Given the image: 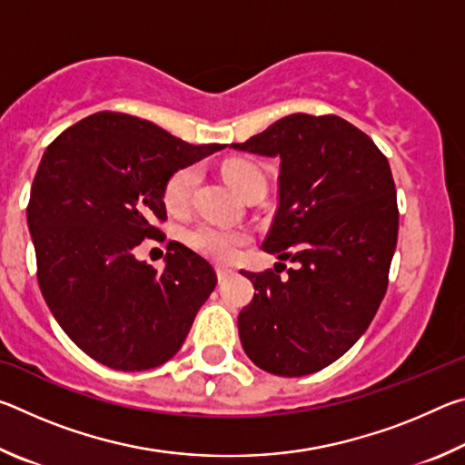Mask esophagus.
<instances>
[{
    "mask_svg": "<svg viewBox=\"0 0 465 465\" xmlns=\"http://www.w3.org/2000/svg\"><path fill=\"white\" fill-rule=\"evenodd\" d=\"M215 271H217V279L219 281H225L227 277H232V274H233V269H230V266H223V264L215 266Z\"/></svg>",
    "mask_w": 465,
    "mask_h": 465,
    "instance_id": "34e87169",
    "label": "esophagus"
}]
</instances>
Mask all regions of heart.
I'll return each instance as SVG.
<instances>
[{
  "mask_svg": "<svg viewBox=\"0 0 465 465\" xmlns=\"http://www.w3.org/2000/svg\"><path fill=\"white\" fill-rule=\"evenodd\" d=\"M223 176L233 186L235 193H240L243 199L254 193L266 191V178L262 170L248 160H230L223 163ZM199 183V170L194 166H184L172 174L163 184V204L172 213H183L191 203L194 186ZM186 240L201 254L213 258V261H232L238 254V250L248 235L240 230L230 227L199 223L188 232Z\"/></svg>",
  "mask_w": 465,
  "mask_h": 465,
  "instance_id": "heart-1",
  "label": "heart"
}]
</instances>
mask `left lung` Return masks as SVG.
Returning a JSON list of instances; mask_svg holds the SVG:
<instances>
[{"label":"left lung","mask_w":465,"mask_h":465,"mask_svg":"<svg viewBox=\"0 0 465 465\" xmlns=\"http://www.w3.org/2000/svg\"><path fill=\"white\" fill-rule=\"evenodd\" d=\"M232 147L281 160L262 250L295 262L282 279L277 266L243 272L256 293L238 316L242 346L269 373H316L363 336L388 289L398 242L388 157L334 114H289Z\"/></svg>","instance_id":"left-lung-1"}]
</instances>
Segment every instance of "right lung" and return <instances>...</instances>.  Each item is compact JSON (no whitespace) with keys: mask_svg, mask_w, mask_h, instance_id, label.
<instances>
[{"mask_svg":"<svg viewBox=\"0 0 465 465\" xmlns=\"http://www.w3.org/2000/svg\"><path fill=\"white\" fill-rule=\"evenodd\" d=\"M225 145H191L157 124L96 113L46 147L26 209L43 297L65 334L116 371H145L176 355L217 285L183 243L157 272L135 248L166 222L163 184Z\"/></svg>","mask_w":465,"mask_h":465,"instance_id":"obj_1","label":"right lung"}]
</instances>
